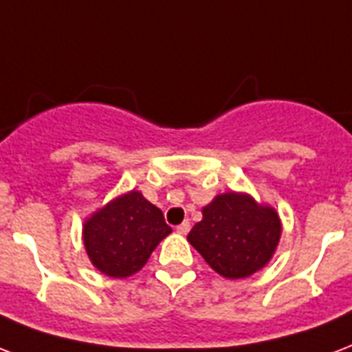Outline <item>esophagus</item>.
Returning a JSON list of instances; mask_svg holds the SVG:
<instances>
[{
	"label": "esophagus",
	"instance_id": "esophagus-1",
	"mask_svg": "<svg viewBox=\"0 0 352 352\" xmlns=\"http://www.w3.org/2000/svg\"><path fill=\"white\" fill-rule=\"evenodd\" d=\"M177 232H179V234H188V232H190V221H182V223L177 227Z\"/></svg>",
	"mask_w": 352,
	"mask_h": 352
}]
</instances>
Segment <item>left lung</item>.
<instances>
[{"label": "left lung", "instance_id": "obj_1", "mask_svg": "<svg viewBox=\"0 0 352 352\" xmlns=\"http://www.w3.org/2000/svg\"><path fill=\"white\" fill-rule=\"evenodd\" d=\"M280 238V219L272 206L256 205L245 194L218 195L203 208L188 241L214 272L243 278L264 267Z\"/></svg>", "mask_w": 352, "mask_h": 352}]
</instances>
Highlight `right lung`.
I'll use <instances>...</instances> for the list:
<instances>
[{
  "mask_svg": "<svg viewBox=\"0 0 352 352\" xmlns=\"http://www.w3.org/2000/svg\"><path fill=\"white\" fill-rule=\"evenodd\" d=\"M170 232L162 210L133 190L96 212L85 223L82 240L99 272L123 278L142 270Z\"/></svg>",
  "mask_w": 352,
  "mask_h": 352,
  "instance_id": "1",
  "label": "right lung"
}]
</instances>
